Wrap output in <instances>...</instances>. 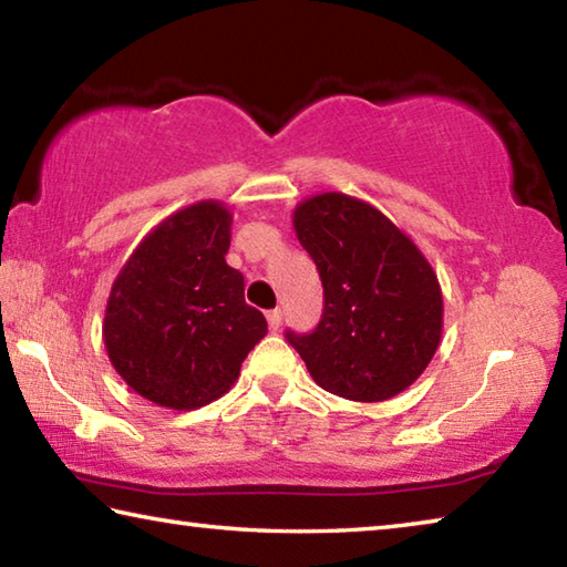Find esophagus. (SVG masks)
Returning a JSON list of instances; mask_svg holds the SVG:
<instances>
[{
  "instance_id": "34e87169",
  "label": "esophagus",
  "mask_w": 567,
  "mask_h": 567,
  "mask_svg": "<svg viewBox=\"0 0 567 567\" xmlns=\"http://www.w3.org/2000/svg\"><path fill=\"white\" fill-rule=\"evenodd\" d=\"M267 324H270V330L280 328V324H282V310H277V307H275V310L267 312Z\"/></svg>"
}]
</instances>
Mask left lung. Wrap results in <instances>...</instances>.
Segmentation results:
<instances>
[{"label": "left lung", "mask_w": 567, "mask_h": 567, "mask_svg": "<svg viewBox=\"0 0 567 567\" xmlns=\"http://www.w3.org/2000/svg\"><path fill=\"white\" fill-rule=\"evenodd\" d=\"M295 233L318 265V328L285 332L322 390L382 402L415 382L443 334L437 275L412 239L362 199L324 192L295 207Z\"/></svg>", "instance_id": "1"}]
</instances>
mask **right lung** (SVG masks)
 <instances>
[{"label":"right lung","instance_id":"obj_1","mask_svg":"<svg viewBox=\"0 0 567 567\" xmlns=\"http://www.w3.org/2000/svg\"><path fill=\"white\" fill-rule=\"evenodd\" d=\"M233 215L203 199L169 215L134 249L104 310V348L127 385L169 410L223 398L267 334L225 262Z\"/></svg>","mask_w":567,"mask_h":567}]
</instances>
